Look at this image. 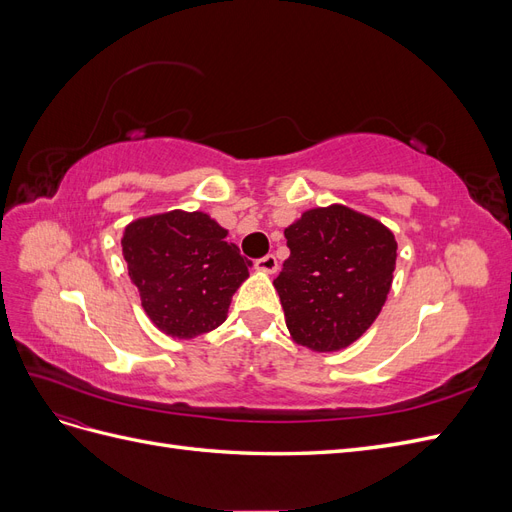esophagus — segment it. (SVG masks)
<instances>
[{
  "mask_svg": "<svg viewBox=\"0 0 512 512\" xmlns=\"http://www.w3.org/2000/svg\"><path fill=\"white\" fill-rule=\"evenodd\" d=\"M277 267H280V265H277V258L273 254H267V256H262V258L256 260V269L262 271V273H275Z\"/></svg>",
  "mask_w": 512,
  "mask_h": 512,
  "instance_id": "obj_1",
  "label": "esophagus"
}]
</instances>
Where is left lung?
Segmentation results:
<instances>
[{
  "instance_id": "obj_1",
  "label": "left lung",
  "mask_w": 512,
  "mask_h": 512,
  "mask_svg": "<svg viewBox=\"0 0 512 512\" xmlns=\"http://www.w3.org/2000/svg\"><path fill=\"white\" fill-rule=\"evenodd\" d=\"M290 256L275 277L286 327L314 352L359 339L393 284L397 241L382 222L346 205L305 211L284 230Z\"/></svg>"
}]
</instances>
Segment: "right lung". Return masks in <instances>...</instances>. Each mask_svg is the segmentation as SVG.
<instances>
[{
	"label": "right lung",
	"instance_id": "obj_1",
	"mask_svg": "<svg viewBox=\"0 0 512 512\" xmlns=\"http://www.w3.org/2000/svg\"><path fill=\"white\" fill-rule=\"evenodd\" d=\"M228 230L203 211H166L130 222L121 250L141 305L177 339L218 329L252 262L226 241Z\"/></svg>",
	"mask_w": 512,
	"mask_h": 512
}]
</instances>
